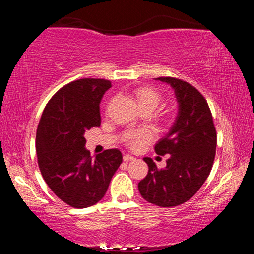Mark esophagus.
Returning a JSON list of instances; mask_svg holds the SVG:
<instances>
[{
  "instance_id": "obj_1",
  "label": "esophagus",
  "mask_w": 254,
  "mask_h": 254,
  "mask_svg": "<svg viewBox=\"0 0 254 254\" xmlns=\"http://www.w3.org/2000/svg\"><path fill=\"white\" fill-rule=\"evenodd\" d=\"M132 160H134V157H132L131 154H124V156H123V161L128 162V161H132Z\"/></svg>"
}]
</instances>
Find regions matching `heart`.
<instances>
[{
  "mask_svg": "<svg viewBox=\"0 0 254 254\" xmlns=\"http://www.w3.org/2000/svg\"><path fill=\"white\" fill-rule=\"evenodd\" d=\"M135 96L137 103L142 110H156L162 101L161 93L151 86H141L135 89ZM162 119L167 120L169 117V111H161ZM154 139L153 132L150 128H141V130L130 131L124 136L127 145L133 150L141 149L144 144Z\"/></svg>",
  "mask_w": 254,
  "mask_h": 254,
  "instance_id": "b5f03b06",
  "label": "heart"
}]
</instances>
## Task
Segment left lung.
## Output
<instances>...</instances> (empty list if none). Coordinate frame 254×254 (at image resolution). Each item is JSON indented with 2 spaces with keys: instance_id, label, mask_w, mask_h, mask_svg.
I'll return each mask as SVG.
<instances>
[{
  "instance_id": "left-lung-1",
  "label": "left lung",
  "mask_w": 254,
  "mask_h": 254,
  "mask_svg": "<svg viewBox=\"0 0 254 254\" xmlns=\"http://www.w3.org/2000/svg\"><path fill=\"white\" fill-rule=\"evenodd\" d=\"M175 89L178 117L168 134L154 147L160 156L170 154L167 166L158 169L144 158L149 171L139 183L143 198L160 207L186 203L207 179L216 153V128L207 101L194 86L175 77H159Z\"/></svg>"
}]
</instances>
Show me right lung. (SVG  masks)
I'll use <instances>...</instances> for the list:
<instances>
[{
  "instance_id": "1",
  "label": "right lung",
  "mask_w": 254,
  "mask_h": 254,
  "mask_svg": "<svg viewBox=\"0 0 254 254\" xmlns=\"http://www.w3.org/2000/svg\"><path fill=\"white\" fill-rule=\"evenodd\" d=\"M111 81L81 78L59 89L47 103L37 128L40 173L64 203L86 208L98 203L122 163V153L109 149L93 158L85 149V132L101 126L100 103Z\"/></svg>"
}]
</instances>
